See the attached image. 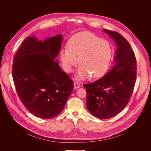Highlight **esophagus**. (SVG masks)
<instances>
[{
	"label": "esophagus",
	"mask_w": 151,
	"mask_h": 151,
	"mask_svg": "<svg viewBox=\"0 0 151 151\" xmlns=\"http://www.w3.org/2000/svg\"><path fill=\"white\" fill-rule=\"evenodd\" d=\"M80 87V84L79 83H75L74 84V89H77Z\"/></svg>",
	"instance_id": "34e87169"
}]
</instances>
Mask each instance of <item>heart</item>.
<instances>
[{
    "label": "heart",
    "instance_id": "heart-1",
    "mask_svg": "<svg viewBox=\"0 0 151 151\" xmlns=\"http://www.w3.org/2000/svg\"><path fill=\"white\" fill-rule=\"evenodd\" d=\"M67 46L60 52L62 65L65 71L70 73L79 62L76 75L78 80H84L90 75L92 78H99L108 71L113 55L108 41L84 31L73 35Z\"/></svg>",
    "mask_w": 151,
    "mask_h": 151
}]
</instances>
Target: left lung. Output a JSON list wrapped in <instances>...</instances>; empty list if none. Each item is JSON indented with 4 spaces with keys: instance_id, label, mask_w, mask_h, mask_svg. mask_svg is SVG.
Masks as SVG:
<instances>
[{
    "instance_id": "1",
    "label": "left lung",
    "mask_w": 151,
    "mask_h": 151,
    "mask_svg": "<svg viewBox=\"0 0 151 151\" xmlns=\"http://www.w3.org/2000/svg\"><path fill=\"white\" fill-rule=\"evenodd\" d=\"M104 31L117 45L114 63L104 77L84 86L88 111L99 119H108L122 111L129 102L137 78V61L126 39L116 31Z\"/></svg>"
}]
</instances>
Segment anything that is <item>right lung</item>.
<instances>
[{
	"label": "right lung",
	"mask_w": 151,
	"mask_h": 151,
	"mask_svg": "<svg viewBox=\"0 0 151 151\" xmlns=\"http://www.w3.org/2000/svg\"><path fill=\"white\" fill-rule=\"evenodd\" d=\"M62 36L42 42L28 37L16 54L12 76L17 93L26 109L41 119L59 114L73 91L74 84L55 59Z\"/></svg>",
	"instance_id": "right-lung-1"
}]
</instances>
